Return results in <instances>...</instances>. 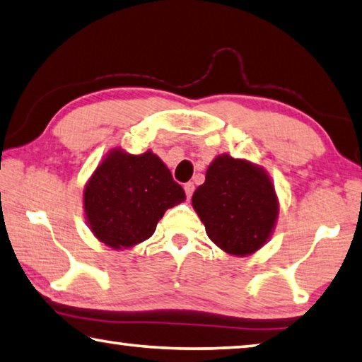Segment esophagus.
I'll return each mask as SVG.
<instances>
[{"label": "esophagus", "instance_id": "34e87169", "mask_svg": "<svg viewBox=\"0 0 362 362\" xmlns=\"http://www.w3.org/2000/svg\"><path fill=\"white\" fill-rule=\"evenodd\" d=\"M183 188H185V194H187V199L192 198V194L194 192V183L193 182H187L185 185H183Z\"/></svg>", "mask_w": 362, "mask_h": 362}]
</instances>
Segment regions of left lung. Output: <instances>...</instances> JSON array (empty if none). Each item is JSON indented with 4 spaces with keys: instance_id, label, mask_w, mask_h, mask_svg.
<instances>
[{
    "instance_id": "obj_1",
    "label": "left lung",
    "mask_w": 362,
    "mask_h": 362,
    "mask_svg": "<svg viewBox=\"0 0 362 362\" xmlns=\"http://www.w3.org/2000/svg\"><path fill=\"white\" fill-rule=\"evenodd\" d=\"M192 202L210 240L238 256L252 255L266 244L279 214L277 196L264 170L229 155L212 161Z\"/></svg>"
}]
</instances>
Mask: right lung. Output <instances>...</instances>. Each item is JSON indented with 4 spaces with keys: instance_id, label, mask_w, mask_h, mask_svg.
<instances>
[{
    "instance_id": "add662e5",
    "label": "right lung",
    "mask_w": 362,
    "mask_h": 362,
    "mask_svg": "<svg viewBox=\"0 0 362 362\" xmlns=\"http://www.w3.org/2000/svg\"><path fill=\"white\" fill-rule=\"evenodd\" d=\"M183 199V188L155 153L128 155L118 148L96 168L83 192L91 231L115 250L148 239L164 212Z\"/></svg>"
}]
</instances>
